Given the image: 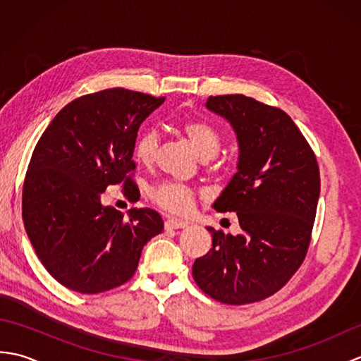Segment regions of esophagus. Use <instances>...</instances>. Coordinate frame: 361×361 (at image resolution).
Listing matches in <instances>:
<instances>
[{
  "mask_svg": "<svg viewBox=\"0 0 361 361\" xmlns=\"http://www.w3.org/2000/svg\"><path fill=\"white\" fill-rule=\"evenodd\" d=\"M164 226H166V229H181V228H186L188 226V221L169 219V220H166Z\"/></svg>",
  "mask_w": 361,
  "mask_h": 361,
  "instance_id": "obj_1",
  "label": "esophagus"
}]
</instances>
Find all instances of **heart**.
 Listing matches in <instances>:
<instances>
[{"label": "heart", "instance_id": "obj_1", "mask_svg": "<svg viewBox=\"0 0 361 361\" xmlns=\"http://www.w3.org/2000/svg\"><path fill=\"white\" fill-rule=\"evenodd\" d=\"M183 132L192 142L197 152L203 158L216 157L221 147V135L216 127L204 121H186L183 124ZM159 145V136L155 130H144L136 136L133 145V153L137 163L149 166L157 158ZM152 202L161 209H164L173 216H188L194 208L195 192L183 183L164 181L150 189Z\"/></svg>", "mask_w": 361, "mask_h": 361}]
</instances>
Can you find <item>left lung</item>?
<instances>
[{
  "label": "left lung",
  "instance_id": "left-lung-1",
  "mask_svg": "<svg viewBox=\"0 0 361 361\" xmlns=\"http://www.w3.org/2000/svg\"><path fill=\"white\" fill-rule=\"evenodd\" d=\"M206 109L225 118L239 141L237 172L214 208L235 212L242 234L208 226L212 248L195 260L192 276L216 301H262L307 255L321 186L317 157L281 109L243 94L209 96Z\"/></svg>",
  "mask_w": 361,
  "mask_h": 361
}]
</instances>
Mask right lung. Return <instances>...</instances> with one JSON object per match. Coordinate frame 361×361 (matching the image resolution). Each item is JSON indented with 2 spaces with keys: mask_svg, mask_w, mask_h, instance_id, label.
Instances as JSON below:
<instances>
[{
  "mask_svg": "<svg viewBox=\"0 0 361 361\" xmlns=\"http://www.w3.org/2000/svg\"><path fill=\"white\" fill-rule=\"evenodd\" d=\"M164 97L110 88L74 99L38 140L23 185V221L30 243L54 279L96 295L135 274L141 251L164 221L149 208L128 219L101 198L122 185L140 198L133 181L137 130Z\"/></svg>",
  "mask_w": 361,
  "mask_h": 361,
  "instance_id": "add662e5",
  "label": "right lung"
}]
</instances>
